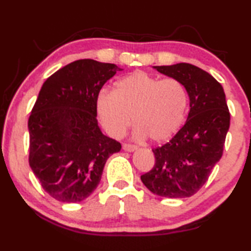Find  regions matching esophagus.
<instances>
[{
  "mask_svg": "<svg viewBox=\"0 0 251 251\" xmlns=\"http://www.w3.org/2000/svg\"><path fill=\"white\" fill-rule=\"evenodd\" d=\"M123 150L125 151H134L135 150H137V146L131 145V144H123Z\"/></svg>",
  "mask_w": 251,
  "mask_h": 251,
  "instance_id": "1",
  "label": "esophagus"
}]
</instances>
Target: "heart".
<instances>
[{"mask_svg": "<svg viewBox=\"0 0 251 251\" xmlns=\"http://www.w3.org/2000/svg\"><path fill=\"white\" fill-rule=\"evenodd\" d=\"M188 96L176 78L159 79L146 72L136 71L117 80L113 93L103 92L96 106L101 124L114 137H120L131 124L138 138L167 141L185 120Z\"/></svg>", "mask_w": 251, "mask_h": 251, "instance_id": "b5f03b06", "label": "heart"}]
</instances>
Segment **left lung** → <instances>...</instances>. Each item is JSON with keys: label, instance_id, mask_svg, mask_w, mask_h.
I'll return each mask as SVG.
<instances>
[{"label": "left lung", "instance_id": "1", "mask_svg": "<svg viewBox=\"0 0 251 251\" xmlns=\"http://www.w3.org/2000/svg\"><path fill=\"white\" fill-rule=\"evenodd\" d=\"M154 69L182 83L190 110L185 125L171 141L152 150L155 165L141 179L158 196L190 197L205 185L223 156L230 124L226 96L209 73L188 63Z\"/></svg>", "mask_w": 251, "mask_h": 251}]
</instances>
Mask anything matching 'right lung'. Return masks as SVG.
I'll return each mask as SVG.
<instances>
[{"instance_id":"right-lung-1","label":"right lung","mask_w":251,"mask_h":251,"mask_svg":"<svg viewBox=\"0 0 251 251\" xmlns=\"http://www.w3.org/2000/svg\"><path fill=\"white\" fill-rule=\"evenodd\" d=\"M123 71L85 58L45 80L28 118V163L54 199L77 202L100 184L106 160L121 151L97 124V97L103 85Z\"/></svg>"}]
</instances>
